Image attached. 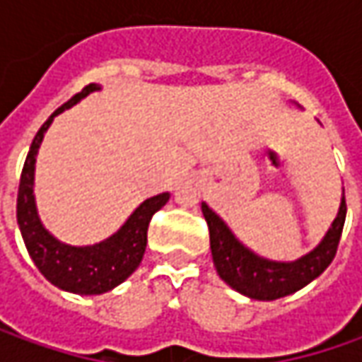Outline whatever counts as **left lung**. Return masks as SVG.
<instances>
[{"mask_svg": "<svg viewBox=\"0 0 362 362\" xmlns=\"http://www.w3.org/2000/svg\"><path fill=\"white\" fill-rule=\"evenodd\" d=\"M202 211L209 228L211 256L219 278L247 298L276 300L294 294L327 270L332 257L337 256V247L341 242L346 202L342 195L339 216L332 221L322 242L310 254L296 262H272L256 256L243 243L238 242L223 219L216 211H211L207 203H202Z\"/></svg>", "mask_w": 362, "mask_h": 362, "instance_id": "obj_1", "label": "left lung"}]
</instances>
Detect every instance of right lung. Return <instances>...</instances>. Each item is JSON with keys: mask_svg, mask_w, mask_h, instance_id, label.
<instances>
[{"mask_svg": "<svg viewBox=\"0 0 362 362\" xmlns=\"http://www.w3.org/2000/svg\"><path fill=\"white\" fill-rule=\"evenodd\" d=\"M94 90H100V86L98 84L84 86L82 92L74 94L68 103H64L58 110H54V115L42 124L23 163L20 189H18V226L35 268L44 274L48 282L58 286L60 290L82 294V296L105 294L120 282H124L139 268L145 254L146 230L151 217L169 202V193H160L146 199L132 211L131 217L117 233L106 238L105 242L84 245V247L58 242L42 226L34 199V169L37 148L42 145L44 132L48 131L54 117L74 106L78 100H82Z\"/></svg>", "mask_w": 362, "mask_h": 362, "instance_id": "right-lung-1", "label": "right lung"}]
</instances>
